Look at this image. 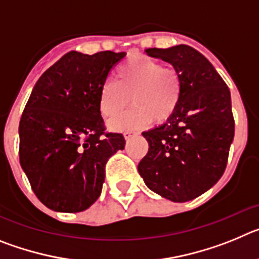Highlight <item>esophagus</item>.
<instances>
[{
  "mask_svg": "<svg viewBox=\"0 0 259 259\" xmlns=\"http://www.w3.org/2000/svg\"><path fill=\"white\" fill-rule=\"evenodd\" d=\"M137 132H135V131H127V132H124V139L125 140H130V139H131L132 136H135V135H136Z\"/></svg>",
  "mask_w": 259,
  "mask_h": 259,
  "instance_id": "obj_1",
  "label": "esophagus"
}]
</instances>
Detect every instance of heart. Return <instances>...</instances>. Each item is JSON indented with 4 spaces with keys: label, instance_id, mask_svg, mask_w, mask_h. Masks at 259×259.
<instances>
[{
    "label": "heart",
    "instance_id": "b5f03b06",
    "mask_svg": "<svg viewBox=\"0 0 259 259\" xmlns=\"http://www.w3.org/2000/svg\"><path fill=\"white\" fill-rule=\"evenodd\" d=\"M183 81L179 72L164 68L161 62L146 56L128 58L115 70V83L101 88L98 107L111 119L127 106H134L114 119L110 127L116 131H132L149 124L163 123L176 111L182 100Z\"/></svg>",
    "mask_w": 259,
    "mask_h": 259
}]
</instances>
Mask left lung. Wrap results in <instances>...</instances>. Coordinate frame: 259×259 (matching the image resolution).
<instances>
[{
  "label": "left lung",
  "instance_id": "obj_1",
  "mask_svg": "<svg viewBox=\"0 0 259 259\" xmlns=\"http://www.w3.org/2000/svg\"><path fill=\"white\" fill-rule=\"evenodd\" d=\"M145 53L179 72L183 93L166 123L143 132L149 150L137 170L150 191L187 202L209 191L226 170L235 135L230 89L207 58L188 45Z\"/></svg>",
  "mask_w": 259,
  "mask_h": 259
}]
</instances>
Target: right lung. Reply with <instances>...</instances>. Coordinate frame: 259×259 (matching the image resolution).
<instances>
[{
    "mask_svg": "<svg viewBox=\"0 0 259 259\" xmlns=\"http://www.w3.org/2000/svg\"><path fill=\"white\" fill-rule=\"evenodd\" d=\"M124 52H70L41 75L19 123V159L32 189L50 210L79 212L96 202L109 158L124 149L106 134L98 107L110 70Z\"/></svg>",
    "mask_w": 259,
    "mask_h": 259,
    "instance_id": "obj_1",
    "label": "right lung"
}]
</instances>
